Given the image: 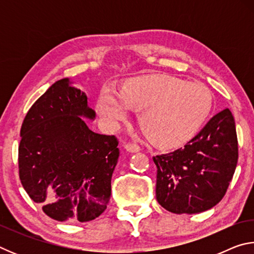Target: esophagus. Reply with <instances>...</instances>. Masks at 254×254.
Segmentation results:
<instances>
[{
  "label": "esophagus",
  "mask_w": 254,
  "mask_h": 254,
  "mask_svg": "<svg viewBox=\"0 0 254 254\" xmlns=\"http://www.w3.org/2000/svg\"><path fill=\"white\" fill-rule=\"evenodd\" d=\"M126 149H127V151H128V152H139L140 150H141L140 145L134 143V142L127 143L126 144Z\"/></svg>",
  "instance_id": "obj_1"
}]
</instances>
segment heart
<instances>
[{"label": "heart", "instance_id": "b5f03b06", "mask_svg": "<svg viewBox=\"0 0 254 254\" xmlns=\"http://www.w3.org/2000/svg\"><path fill=\"white\" fill-rule=\"evenodd\" d=\"M212 106L209 89L198 81L187 83L170 76H144L124 86L102 89L97 113L117 127L128 117L130 107L140 110L139 122L158 145L170 147L188 140L207 118Z\"/></svg>", "mask_w": 254, "mask_h": 254}]
</instances>
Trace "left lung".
Listing matches in <instances>:
<instances>
[{"label":"left lung","mask_w":254,"mask_h":254,"mask_svg":"<svg viewBox=\"0 0 254 254\" xmlns=\"http://www.w3.org/2000/svg\"><path fill=\"white\" fill-rule=\"evenodd\" d=\"M238 158L234 118L224 109L183 148L153 157L158 203L175 214L214 207L226 194Z\"/></svg>","instance_id":"8db88e82"}]
</instances>
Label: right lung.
Here are the masks:
<instances>
[{"mask_svg": "<svg viewBox=\"0 0 254 254\" xmlns=\"http://www.w3.org/2000/svg\"><path fill=\"white\" fill-rule=\"evenodd\" d=\"M87 96L69 79L34 102L21 127L19 176L25 191L59 222H88L106 209L120 150L115 135L93 132Z\"/></svg>", "mask_w": 254, "mask_h": 254, "instance_id": "add662e5", "label": "right lung"}]
</instances>
